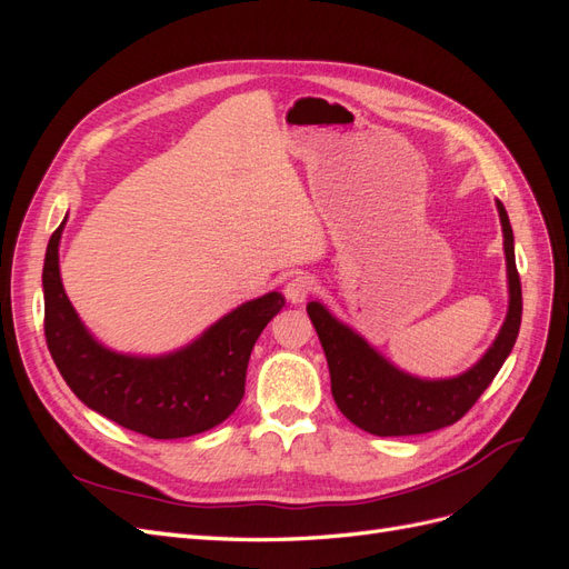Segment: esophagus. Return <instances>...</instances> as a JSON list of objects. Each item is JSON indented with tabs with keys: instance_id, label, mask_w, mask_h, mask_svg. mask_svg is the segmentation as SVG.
Wrapping results in <instances>:
<instances>
[{
	"instance_id": "obj_1",
	"label": "esophagus",
	"mask_w": 569,
	"mask_h": 569,
	"mask_svg": "<svg viewBox=\"0 0 569 569\" xmlns=\"http://www.w3.org/2000/svg\"><path fill=\"white\" fill-rule=\"evenodd\" d=\"M316 291V280L311 278V274H295V278H291L287 284H284V297H287V301H291V303H301V301H306L308 297H311Z\"/></svg>"
}]
</instances>
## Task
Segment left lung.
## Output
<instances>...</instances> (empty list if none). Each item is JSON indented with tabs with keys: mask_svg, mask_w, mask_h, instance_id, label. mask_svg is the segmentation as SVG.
<instances>
[{
	"mask_svg": "<svg viewBox=\"0 0 569 569\" xmlns=\"http://www.w3.org/2000/svg\"><path fill=\"white\" fill-rule=\"evenodd\" d=\"M498 216H501L506 237L503 247L510 284L508 318L487 356L472 370L453 380L429 382L396 370L363 337L330 316L322 303L311 301L306 306L320 337L327 366H330L335 401L356 427L377 437L435 432V429L458 422L493 382L515 347L522 322V284L518 266H515L512 228L501 201H498Z\"/></svg>",
	"mask_w": 569,
	"mask_h": 569,
	"instance_id": "8db88e82",
	"label": "left lung"
}]
</instances>
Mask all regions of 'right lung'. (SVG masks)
<instances>
[{
  "mask_svg": "<svg viewBox=\"0 0 569 569\" xmlns=\"http://www.w3.org/2000/svg\"><path fill=\"white\" fill-rule=\"evenodd\" d=\"M63 222L49 239L42 268L44 337L78 399L151 439L192 437L230 418L244 396L253 343L272 316L282 311V295L270 291L242 303L178 353L120 356L88 335L66 297L59 274Z\"/></svg>",
  "mask_w": 569,
  "mask_h": 569,
  "instance_id": "obj_1",
  "label": "right lung"
}]
</instances>
